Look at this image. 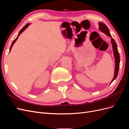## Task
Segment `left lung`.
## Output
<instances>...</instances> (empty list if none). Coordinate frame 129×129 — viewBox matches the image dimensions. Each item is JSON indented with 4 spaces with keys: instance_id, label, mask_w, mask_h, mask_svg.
Segmentation results:
<instances>
[{
    "instance_id": "obj_1",
    "label": "left lung",
    "mask_w": 129,
    "mask_h": 129,
    "mask_svg": "<svg viewBox=\"0 0 129 129\" xmlns=\"http://www.w3.org/2000/svg\"><path fill=\"white\" fill-rule=\"evenodd\" d=\"M99 29L101 31V32H103L104 34H106L107 36L111 38V42L112 44L113 51H114V57L115 58V74H114V78H113L111 82V83L112 82L116 79V77H117V76L118 74L119 68V63H120L119 54L118 51L117 45V44H116V42H115V40L114 39L112 38V37L110 33V31H109L108 27L102 22H99Z\"/></svg>"
}]
</instances>
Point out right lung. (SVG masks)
<instances>
[{"label":"right lung","mask_w":129,"mask_h":129,"mask_svg":"<svg viewBox=\"0 0 129 129\" xmlns=\"http://www.w3.org/2000/svg\"><path fill=\"white\" fill-rule=\"evenodd\" d=\"M30 24H29V23H28V24H27L24 27H23V28L20 30V32H19V34H18V36H17V37L16 38V39H15L12 42V45H11V47H10V52L11 51V49H12V46H13V45H14V44L15 43V42L17 41V40L18 39V37L20 36V34H21V33L23 32V31H24L25 29H26L27 28V27H28L29 25H30Z\"/></svg>","instance_id":"obj_1"}]
</instances>
